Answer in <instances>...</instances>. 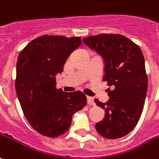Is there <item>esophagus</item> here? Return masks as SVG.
Listing matches in <instances>:
<instances>
[{
  "label": "esophagus",
  "mask_w": 159,
  "mask_h": 159,
  "mask_svg": "<svg viewBox=\"0 0 159 159\" xmlns=\"http://www.w3.org/2000/svg\"><path fill=\"white\" fill-rule=\"evenodd\" d=\"M87 101H88V103L89 104V105H92V104L94 103V98H93V97H89V96H88L87 97Z\"/></svg>",
  "instance_id": "esophagus-1"
}]
</instances>
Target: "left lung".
Listing matches in <instances>:
<instances>
[{
	"mask_svg": "<svg viewBox=\"0 0 159 159\" xmlns=\"http://www.w3.org/2000/svg\"><path fill=\"white\" fill-rule=\"evenodd\" d=\"M82 41L102 57L103 81L113 87L106 103L94 100L105 110L96 130L108 139L124 137L139 123L147 95L148 77L142 50L119 34H99Z\"/></svg>",
	"mask_w": 159,
	"mask_h": 159,
	"instance_id": "left-lung-1",
	"label": "left lung"
}]
</instances>
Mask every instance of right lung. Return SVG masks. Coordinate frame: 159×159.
<instances>
[{"label": "right lung", "mask_w": 159, "mask_h": 159, "mask_svg": "<svg viewBox=\"0 0 159 159\" xmlns=\"http://www.w3.org/2000/svg\"><path fill=\"white\" fill-rule=\"evenodd\" d=\"M82 44L80 37L39 36L20 52L16 62V95L30 125L42 135L56 138L67 132L72 115L86 106L83 93L56 88L70 54Z\"/></svg>", "instance_id": "right-lung-1"}]
</instances>
